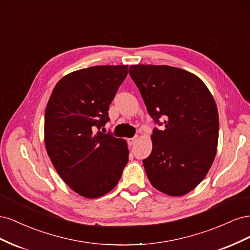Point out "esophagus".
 Masks as SVG:
<instances>
[{
	"label": "esophagus",
	"mask_w": 250,
	"mask_h": 250,
	"mask_svg": "<svg viewBox=\"0 0 250 250\" xmlns=\"http://www.w3.org/2000/svg\"><path fill=\"white\" fill-rule=\"evenodd\" d=\"M137 140H138V138L137 137H134V138H131V139H128V144H129V145L131 146V145H133V144L137 142Z\"/></svg>",
	"instance_id": "1"
}]
</instances>
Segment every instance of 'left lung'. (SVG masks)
<instances>
[{"label": "left lung", "instance_id": "1", "mask_svg": "<svg viewBox=\"0 0 250 250\" xmlns=\"http://www.w3.org/2000/svg\"><path fill=\"white\" fill-rule=\"evenodd\" d=\"M129 75L149 115L164 130L154 129L152 151L143 161L156 190L184 196L208 174L217 153L219 116L209 89L196 75L169 65L135 64Z\"/></svg>", "mask_w": 250, "mask_h": 250}]
</instances>
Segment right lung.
<instances>
[{
	"label": "right lung",
	"mask_w": 250,
	"mask_h": 250,
	"mask_svg": "<svg viewBox=\"0 0 250 250\" xmlns=\"http://www.w3.org/2000/svg\"><path fill=\"white\" fill-rule=\"evenodd\" d=\"M128 65H96L65 75L44 113V145L55 170L82 197L94 199L115 188L128 162L127 142L97 131L127 76Z\"/></svg>",
	"instance_id": "obj_1"
}]
</instances>
